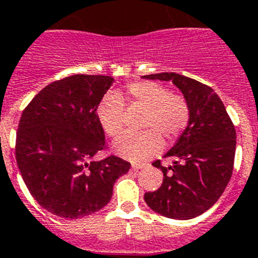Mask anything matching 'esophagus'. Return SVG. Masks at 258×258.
Masks as SVG:
<instances>
[{
  "instance_id": "1",
  "label": "esophagus",
  "mask_w": 258,
  "mask_h": 258,
  "mask_svg": "<svg viewBox=\"0 0 258 258\" xmlns=\"http://www.w3.org/2000/svg\"><path fill=\"white\" fill-rule=\"evenodd\" d=\"M145 166H147V163H132V169L134 170H140Z\"/></svg>"
}]
</instances>
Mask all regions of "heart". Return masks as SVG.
<instances>
[{
    "instance_id": "1",
    "label": "heart",
    "mask_w": 258,
    "mask_h": 258,
    "mask_svg": "<svg viewBox=\"0 0 258 258\" xmlns=\"http://www.w3.org/2000/svg\"><path fill=\"white\" fill-rule=\"evenodd\" d=\"M144 107L143 132H127L114 143L118 156L131 161L147 160L162 148L163 135L172 140L187 127L189 120V106L182 96L171 95L163 86L154 82L131 83L126 87L124 96L109 93L97 106V119L106 135L115 138L124 126V105Z\"/></svg>"
}]
</instances>
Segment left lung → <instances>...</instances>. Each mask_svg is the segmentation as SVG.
I'll use <instances>...</instances> for the list:
<instances>
[{
    "label": "left lung",
    "mask_w": 258,
    "mask_h": 258,
    "mask_svg": "<svg viewBox=\"0 0 258 258\" xmlns=\"http://www.w3.org/2000/svg\"><path fill=\"white\" fill-rule=\"evenodd\" d=\"M144 79L171 82L189 106V120L175 145L165 154L171 166L152 165L163 182L144 200L156 213L172 219H192L217 203L234 169L236 131L221 98L210 87L175 73L152 74Z\"/></svg>",
    "instance_id": "obj_1"
}]
</instances>
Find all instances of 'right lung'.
<instances>
[{
	"label": "right lung",
	"mask_w": 258,
	"mask_h": 258,
	"mask_svg": "<svg viewBox=\"0 0 258 258\" xmlns=\"http://www.w3.org/2000/svg\"><path fill=\"white\" fill-rule=\"evenodd\" d=\"M113 83L105 75L69 76L41 89L22 114L18 167L33 199L54 216L78 219L102 209L131 167L115 156L93 161L105 148L97 106Z\"/></svg>",
	"instance_id": "add662e5"
}]
</instances>
